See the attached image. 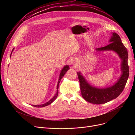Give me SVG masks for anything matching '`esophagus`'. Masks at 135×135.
Listing matches in <instances>:
<instances>
[{"label": "esophagus", "instance_id": "esophagus-1", "mask_svg": "<svg viewBox=\"0 0 135 135\" xmlns=\"http://www.w3.org/2000/svg\"><path fill=\"white\" fill-rule=\"evenodd\" d=\"M75 62L74 61H72V65H75Z\"/></svg>", "mask_w": 135, "mask_h": 135}]
</instances>
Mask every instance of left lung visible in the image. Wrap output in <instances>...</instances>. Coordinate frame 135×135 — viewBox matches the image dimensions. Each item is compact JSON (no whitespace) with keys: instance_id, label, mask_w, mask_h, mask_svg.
<instances>
[{"instance_id":"1","label":"left lung","mask_w":135,"mask_h":135,"mask_svg":"<svg viewBox=\"0 0 135 135\" xmlns=\"http://www.w3.org/2000/svg\"><path fill=\"white\" fill-rule=\"evenodd\" d=\"M112 33V35L109 40L110 44L102 47L97 48L95 50L97 51H114L121 59L120 69L122 74L116 83L107 88L95 87L86 81L80 72H77L80 83L81 96L84 100L93 104H103L116 98L122 93L129 78V68L127 63V50L123 44L119 35L116 33Z\"/></svg>"}]
</instances>
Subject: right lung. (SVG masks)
Masks as SVG:
<instances>
[{"instance_id":"1","label":"right lung","mask_w":135,"mask_h":135,"mask_svg":"<svg viewBox=\"0 0 135 135\" xmlns=\"http://www.w3.org/2000/svg\"><path fill=\"white\" fill-rule=\"evenodd\" d=\"M14 48L12 49V52L11 53V55H10V57H11V54H12V52ZM69 69V67L68 65H66V66H64V67L62 69V70H61V72H60V75H59V80H58V83H57V90H56V93L55 94V95H54V96L51 99V100H50L48 102H46L45 103H44V104H37V105H32V106H34V107H38V108H41V107H45V106H47L49 104H50L51 103H52L56 99V98L57 97V96H58V89H59V83H60V81H61V79L63 78V76H64V75H65L66 74V73L67 72V70Z\"/></svg>"}]
</instances>
